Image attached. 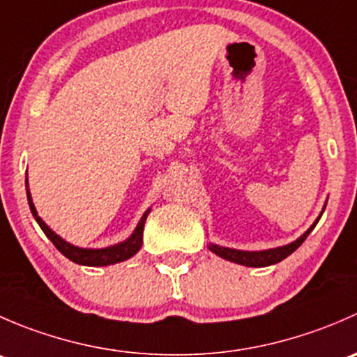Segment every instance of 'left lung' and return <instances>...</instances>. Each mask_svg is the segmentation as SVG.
Returning a JSON list of instances; mask_svg holds the SVG:
<instances>
[{
    "instance_id": "left-lung-1",
    "label": "left lung",
    "mask_w": 357,
    "mask_h": 357,
    "mask_svg": "<svg viewBox=\"0 0 357 357\" xmlns=\"http://www.w3.org/2000/svg\"><path fill=\"white\" fill-rule=\"evenodd\" d=\"M321 218V215H319ZM319 218L316 219L314 225L304 233L298 240L295 242L289 243L285 247H278V248H271V250H262V252H243V250H235V248H226V247H218V245H211V248L214 254H218L219 257L226 259V261H231L236 262V264H242V266H248V268H264V266H271L276 264V262L283 261L285 257H289L294 250H297L298 247L302 245L305 238H307L309 233L314 229V226L318 225Z\"/></svg>"
}]
</instances>
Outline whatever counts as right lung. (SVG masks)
I'll return each instance as SVG.
<instances>
[{
	"label": "right lung",
	"instance_id": "obj_1",
	"mask_svg": "<svg viewBox=\"0 0 357 357\" xmlns=\"http://www.w3.org/2000/svg\"><path fill=\"white\" fill-rule=\"evenodd\" d=\"M27 200H29V207H31L32 215H34V219L38 221V225L41 226V229L45 231V235L48 236L50 240H52L53 245L59 248V250L62 252V254L66 255L67 259H70L72 262H75V264H82V266L115 264V262H121V261H126V259L132 257V255H135L136 252L142 248L143 226H145L146 215H149L150 208L145 212V214H143L142 221H139L138 226H136L135 233H132V235L129 236L126 242L117 243V245L107 247V248H79V247L70 245V243H67L66 240L60 238L59 235H55V233H53L52 229H50L48 226L43 222V219L39 218L38 212H36L34 204H32V199H31V193H29V190H27Z\"/></svg>",
	"mask_w": 357,
	"mask_h": 357
}]
</instances>
